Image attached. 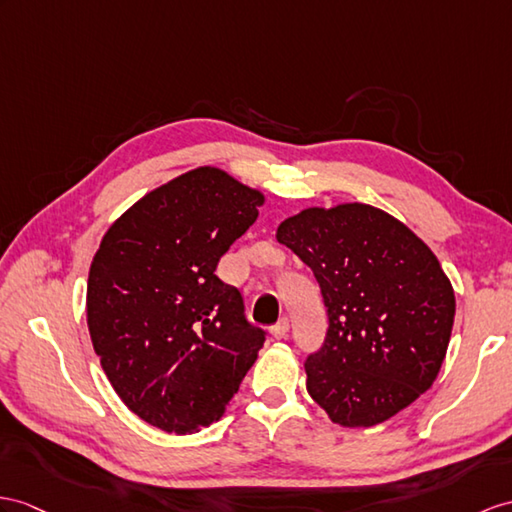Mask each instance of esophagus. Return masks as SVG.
I'll return each instance as SVG.
<instances>
[{
	"instance_id": "1",
	"label": "esophagus",
	"mask_w": 512,
	"mask_h": 512,
	"mask_svg": "<svg viewBox=\"0 0 512 512\" xmlns=\"http://www.w3.org/2000/svg\"><path fill=\"white\" fill-rule=\"evenodd\" d=\"M271 334H273V339H286V334H289V319L282 317L276 326L271 328Z\"/></svg>"
}]
</instances>
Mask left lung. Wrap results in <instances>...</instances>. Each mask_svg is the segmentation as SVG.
I'll return each mask as SVG.
<instances>
[{"label":"left lung","instance_id":"1","mask_svg":"<svg viewBox=\"0 0 512 512\" xmlns=\"http://www.w3.org/2000/svg\"><path fill=\"white\" fill-rule=\"evenodd\" d=\"M276 239L313 269L328 308L306 389L345 428L391 419L428 391L450 345L456 299L432 249L369 204L304 208Z\"/></svg>","mask_w":512,"mask_h":512}]
</instances>
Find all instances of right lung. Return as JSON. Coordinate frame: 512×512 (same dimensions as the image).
<instances>
[{"mask_svg":"<svg viewBox=\"0 0 512 512\" xmlns=\"http://www.w3.org/2000/svg\"><path fill=\"white\" fill-rule=\"evenodd\" d=\"M263 204L230 173L197 167L130 206L93 256V350L123 404L160 430L210 426L256 363L265 332L215 269Z\"/></svg>","mask_w":512,"mask_h":512,"instance_id":"right-lung-1","label":"right lung"}]
</instances>
